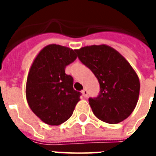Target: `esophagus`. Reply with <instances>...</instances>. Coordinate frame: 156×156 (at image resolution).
Here are the masks:
<instances>
[{
    "mask_svg": "<svg viewBox=\"0 0 156 156\" xmlns=\"http://www.w3.org/2000/svg\"><path fill=\"white\" fill-rule=\"evenodd\" d=\"M81 93H82V94H83V96L84 98H86V97L88 96V92H87V90H86V89H83Z\"/></svg>",
    "mask_w": 156,
    "mask_h": 156,
    "instance_id": "34e87169",
    "label": "esophagus"
}]
</instances>
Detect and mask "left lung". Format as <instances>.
Returning <instances> with one entry per match:
<instances>
[{
	"mask_svg": "<svg viewBox=\"0 0 156 156\" xmlns=\"http://www.w3.org/2000/svg\"><path fill=\"white\" fill-rule=\"evenodd\" d=\"M76 52L99 83L98 97L88 98L95 116L108 124H118L127 119L137 105L140 88L130 64L107 45L87 46Z\"/></svg>",
	"mask_w": 156,
	"mask_h": 156,
	"instance_id": "1",
	"label": "left lung"
}]
</instances>
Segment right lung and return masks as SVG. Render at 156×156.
Segmentation results:
<instances>
[{"label":"right lung","mask_w":156,"mask_h":156,"mask_svg":"<svg viewBox=\"0 0 156 156\" xmlns=\"http://www.w3.org/2000/svg\"><path fill=\"white\" fill-rule=\"evenodd\" d=\"M75 51L60 45H48L37 54L30 68L27 100L32 112L49 125L68 120L80 100V92L73 89V78L65 73L66 66L77 58Z\"/></svg>","instance_id":"add662e5"}]
</instances>
